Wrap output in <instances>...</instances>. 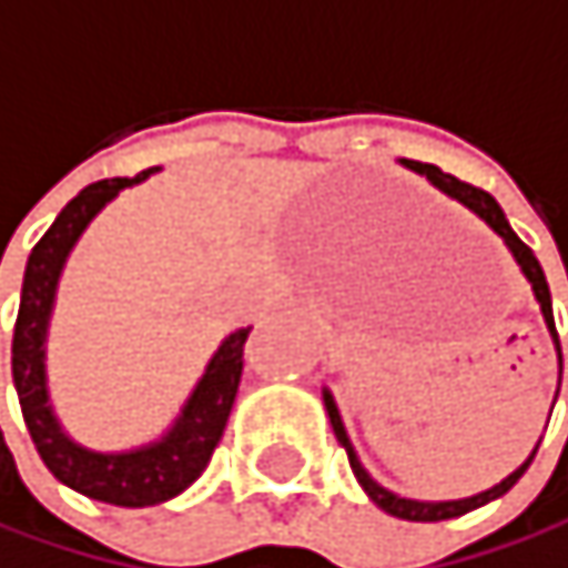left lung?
Segmentation results:
<instances>
[{"mask_svg":"<svg viewBox=\"0 0 568 568\" xmlns=\"http://www.w3.org/2000/svg\"><path fill=\"white\" fill-rule=\"evenodd\" d=\"M400 164L407 168V171H414V174H420V178H427L437 191H444L448 197H455V201H462V205L468 209V212H475L501 242H505V248L511 252V258H515V265H518V272L525 275V282L532 286V296H536V303H539V313H542V323H546V329H549V336H552V346H556V363H559V381H562V346H559V333H556V320H552V296H549V282H546V272H542V265H539V258L532 255V248L525 245L515 232H511V225H508V219H505V212H501V205L498 201L488 194V191H481V187H471V184H465V181H458L455 174H444L437 164H424V161H407V158H400ZM556 397H559V387H556ZM556 404V400H552ZM323 407H326V414H329V424H333V434H336V440L343 444V452H346V458H349V468H353V475H356V481H359V488L367 491V498L377 505V508H384L387 515H394V518H407V521H444V518H458V515H465V511H475V508H481V505H488V501H495V498H501L521 475H525V468L532 465V458H536V452H539V444L532 448V455L525 458L508 478H501L498 485H491V488H485V491H478V495H468V498H448V501H424V498H407V495H397V491H390V488H384L367 468H363V462H359V455H356V448H353V440H349V434H346V424H343V417H339V407H336V400H333V394H329V387H323ZM552 414V410H549Z\"/></svg>","mask_w":568,"mask_h":568,"instance_id":"obj_1","label":"left lung"}]
</instances>
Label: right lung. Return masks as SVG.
I'll return each mask as SVG.
<instances>
[{
	"label": "right lung",
	"mask_w": 568,
	"mask_h": 568,
	"mask_svg": "<svg viewBox=\"0 0 568 568\" xmlns=\"http://www.w3.org/2000/svg\"><path fill=\"white\" fill-rule=\"evenodd\" d=\"M161 168H148L138 178H110V181L87 184L57 215L50 232L29 252L16 333H12V384L39 458H43L53 478L63 481L67 488L120 508H148V505L171 501L209 468L239 394L242 346L252 329V326L232 329L219 343V349L205 363V371L194 381L191 394L184 397L178 417L154 440H144L138 448H124V452L87 448L57 417V407L50 400L47 339H50V320H53L63 268L77 242L90 229V222L110 201L124 187L148 181Z\"/></svg>",
	"instance_id": "add662e5"
}]
</instances>
